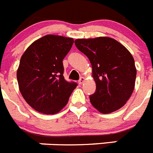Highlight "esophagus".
<instances>
[{"instance_id": "34e87169", "label": "esophagus", "mask_w": 153, "mask_h": 153, "mask_svg": "<svg viewBox=\"0 0 153 153\" xmlns=\"http://www.w3.org/2000/svg\"><path fill=\"white\" fill-rule=\"evenodd\" d=\"M84 81H85V78L81 77L80 79H79V81H78V83H79V84H83V83H84Z\"/></svg>"}]
</instances>
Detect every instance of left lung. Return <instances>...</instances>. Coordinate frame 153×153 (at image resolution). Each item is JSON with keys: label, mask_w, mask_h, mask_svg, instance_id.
I'll return each instance as SVG.
<instances>
[{"label": "left lung", "mask_w": 153, "mask_h": 153, "mask_svg": "<svg viewBox=\"0 0 153 153\" xmlns=\"http://www.w3.org/2000/svg\"><path fill=\"white\" fill-rule=\"evenodd\" d=\"M77 49L89 58L96 82L91 104L102 113H110L123 106L134 90L136 69L129 51L107 36L77 39Z\"/></svg>", "instance_id": "1"}]
</instances>
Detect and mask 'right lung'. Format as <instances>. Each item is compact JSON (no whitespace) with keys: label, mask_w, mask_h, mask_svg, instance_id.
Here are the masks:
<instances>
[{"label":"right lung","mask_w":153,"mask_h":153,"mask_svg":"<svg viewBox=\"0 0 153 153\" xmlns=\"http://www.w3.org/2000/svg\"><path fill=\"white\" fill-rule=\"evenodd\" d=\"M73 44V38L46 35L33 42L21 56L17 72L19 89L26 102L39 113L60 112L77 86L63 75V60Z\"/></svg>","instance_id":"obj_1"}]
</instances>
